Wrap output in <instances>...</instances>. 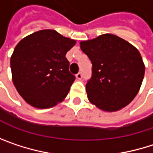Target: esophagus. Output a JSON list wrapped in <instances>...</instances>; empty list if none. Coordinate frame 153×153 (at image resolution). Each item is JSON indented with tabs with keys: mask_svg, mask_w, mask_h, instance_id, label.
<instances>
[{
	"mask_svg": "<svg viewBox=\"0 0 153 153\" xmlns=\"http://www.w3.org/2000/svg\"><path fill=\"white\" fill-rule=\"evenodd\" d=\"M76 78L78 79H80L82 78V74H81V73H79V74H77Z\"/></svg>",
	"mask_w": 153,
	"mask_h": 153,
	"instance_id": "34e87169",
	"label": "esophagus"
}]
</instances>
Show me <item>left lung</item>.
I'll use <instances>...</instances> for the list:
<instances>
[{"mask_svg": "<svg viewBox=\"0 0 153 153\" xmlns=\"http://www.w3.org/2000/svg\"><path fill=\"white\" fill-rule=\"evenodd\" d=\"M79 45L92 63V77L86 85L89 102L108 112L131 103L145 71L137 48L111 33L80 42Z\"/></svg>", "mask_w": 153, "mask_h": 153, "instance_id": "1", "label": "left lung"}]
</instances>
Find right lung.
<instances>
[{
    "instance_id": "1",
    "label": "right lung",
    "mask_w": 153,
    "mask_h": 153,
    "mask_svg": "<svg viewBox=\"0 0 153 153\" xmlns=\"http://www.w3.org/2000/svg\"><path fill=\"white\" fill-rule=\"evenodd\" d=\"M76 41L55 30H41L22 39L10 57L12 81L30 105L47 109L61 103L75 77L69 72L66 53Z\"/></svg>"
}]
</instances>
